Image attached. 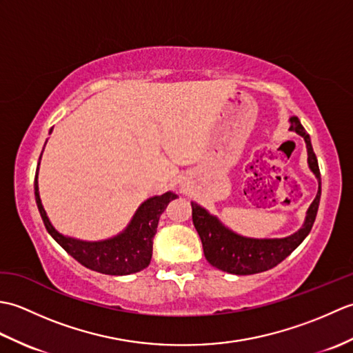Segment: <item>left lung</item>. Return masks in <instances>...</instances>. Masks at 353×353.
<instances>
[{
    "instance_id": "8db88e82",
    "label": "left lung",
    "mask_w": 353,
    "mask_h": 353,
    "mask_svg": "<svg viewBox=\"0 0 353 353\" xmlns=\"http://www.w3.org/2000/svg\"><path fill=\"white\" fill-rule=\"evenodd\" d=\"M290 130L296 132L305 139L308 150V165L319 181L317 196L311 203L303 226L296 234L281 239H254L236 235L235 232L223 226L216 216L209 214L205 208L191 201L192 223L199 232V236L203 244L205 258L212 267L223 270L232 274H254L276 267L277 264L297 249L303 239L308 236L316 221L321 196V177L316 153L311 145V138L306 133L297 117L290 118Z\"/></svg>"
}]
</instances>
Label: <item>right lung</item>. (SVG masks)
<instances>
[{
  "instance_id": "1",
  "label": "right lung",
  "mask_w": 353,
  "mask_h": 353,
  "mask_svg": "<svg viewBox=\"0 0 353 353\" xmlns=\"http://www.w3.org/2000/svg\"><path fill=\"white\" fill-rule=\"evenodd\" d=\"M37 170H39V163H37ZM34 197L45 228H47L48 234L56 239L57 244H61L65 252L70 253L81 265L91 268L94 272L112 276L138 273L148 267L150 261H152L153 238L156 235L159 216L170 201L177 199L174 192H165L162 196H154L145 200L134 212L130 224L123 234L110 239H104V241L91 243L63 236L52 228L39 197L37 171L34 177Z\"/></svg>"
}]
</instances>
